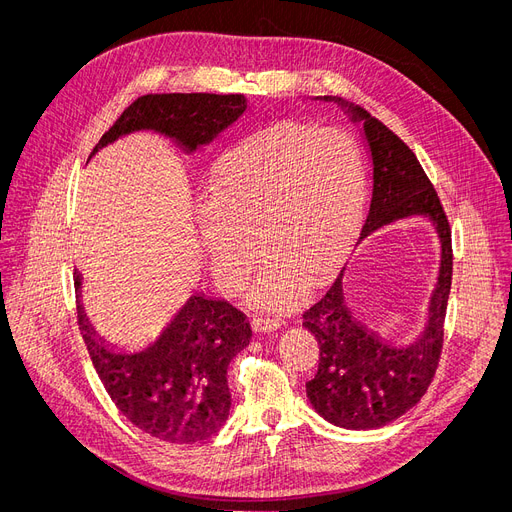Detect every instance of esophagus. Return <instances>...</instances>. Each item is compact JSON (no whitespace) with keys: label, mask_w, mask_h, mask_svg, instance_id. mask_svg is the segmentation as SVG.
Segmentation results:
<instances>
[{"label":"esophagus","mask_w":512,"mask_h":512,"mask_svg":"<svg viewBox=\"0 0 512 512\" xmlns=\"http://www.w3.org/2000/svg\"><path fill=\"white\" fill-rule=\"evenodd\" d=\"M282 320L277 316H253V329L257 333H269V331H275L277 327H280Z\"/></svg>","instance_id":"obj_1"}]
</instances>
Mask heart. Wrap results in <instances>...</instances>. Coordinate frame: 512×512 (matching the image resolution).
<instances>
[{"instance_id":"obj_1","label":"heart","mask_w":512,"mask_h":512,"mask_svg":"<svg viewBox=\"0 0 512 512\" xmlns=\"http://www.w3.org/2000/svg\"><path fill=\"white\" fill-rule=\"evenodd\" d=\"M363 198V159L345 132L284 124L247 136L216 163L198 216L214 280L239 292L259 261V244L267 263L255 300L292 304L302 282L314 286L337 265Z\"/></svg>"}]
</instances>
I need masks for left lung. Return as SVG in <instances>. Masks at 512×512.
I'll return each instance as SVG.
<instances>
[{
  "label": "left lung",
  "mask_w": 512,
  "mask_h": 512,
  "mask_svg": "<svg viewBox=\"0 0 512 512\" xmlns=\"http://www.w3.org/2000/svg\"><path fill=\"white\" fill-rule=\"evenodd\" d=\"M324 100L337 102L353 122L363 126L374 165L371 200L359 241L384 224L408 216H427L441 239V267L429 322L412 345L392 347L357 322L343 296L345 267L302 314V324L320 345L318 371L306 382L310 404L324 421L367 431L396 421L427 394L435 378L453 275L451 228L433 183L402 138L357 104L337 96H324Z\"/></svg>",
  "instance_id": "left-lung-1"
}]
</instances>
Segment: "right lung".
<instances>
[{"instance_id":"add662e5","label":"right lung","mask_w":512,"mask_h":512,"mask_svg":"<svg viewBox=\"0 0 512 512\" xmlns=\"http://www.w3.org/2000/svg\"><path fill=\"white\" fill-rule=\"evenodd\" d=\"M247 110L241 94H149L134 100L100 138L89 159L134 130H157L194 153ZM77 294L81 275L75 273ZM79 331L98 376L128 421L167 443H198L226 423L230 388L226 369L251 337V324L226 300L194 294L141 353H114L102 345L83 308Z\"/></svg>"}]
</instances>
